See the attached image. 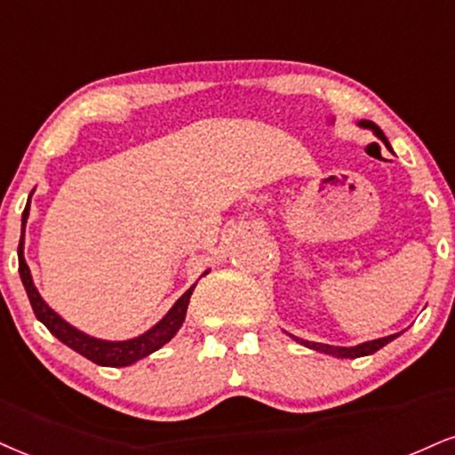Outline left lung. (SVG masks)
Here are the masks:
<instances>
[{
    "mask_svg": "<svg viewBox=\"0 0 455 455\" xmlns=\"http://www.w3.org/2000/svg\"><path fill=\"white\" fill-rule=\"evenodd\" d=\"M363 127H369V129H373L375 131V135L377 138H379L381 141H384V144L390 148V144H387V140H386V135L381 133V129L379 127H375L373 123H369V120H363ZM398 335H401V332H398ZM398 335H390V337H384V339H375V341H366V343H363V346H355V347H331V346H322V343H314V341H305V339H297L299 343H303V346H307V347H311V349H315V352H326V354H332V355H337V358H360V355H369V354H375L377 349L379 347H384V346H387V343L392 341V339H396Z\"/></svg>",
    "mask_w": 455,
    "mask_h": 455,
    "instance_id": "obj_1",
    "label": "left lung"
}]
</instances>
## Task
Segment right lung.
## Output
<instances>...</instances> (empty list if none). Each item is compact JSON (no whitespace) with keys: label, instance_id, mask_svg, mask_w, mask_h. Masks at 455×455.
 <instances>
[{"label":"right lung","instance_id":"1","mask_svg":"<svg viewBox=\"0 0 455 455\" xmlns=\"http://www.w3.org/2000/svg\"><path fill=\"white\" fill-rule=\"evenodd\" d=\"M31 201V199H29ZM27 216H29V204H27L23 212V231H20V242H19V273L20 280H23V286L27 290V297H29L31 307H34V314L37 320L42 322L48 331L52 332L59 341L65 343V346L78 352L84 358H89L91 363L101 364V366H129L138 360L146 358L148 354L156 352L158 347H163L172 339L175 332L182 326L186 309H188L190 294H193L195 286H190L186 292L175 300V305L169 309V314L163 317L161 322L155 328L144 332L141 337L131 339V341H101V339L89 337L84 332L76 331L74 326H69L63 317H59L54 311L44 303L40 292H37L34 286V280H31V271L27 267L25 256H23V245H25V222Z\"/></svg>","mask_w":455,"mask_h":455}]
</instances>
